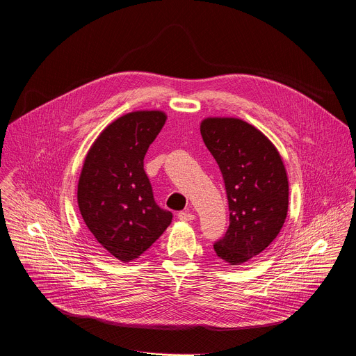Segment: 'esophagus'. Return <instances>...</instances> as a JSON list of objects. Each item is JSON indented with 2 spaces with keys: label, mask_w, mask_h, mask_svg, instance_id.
I'll return each instance as SVG.
<instances>
[{
  "label": "esophagus",
  "mask_w": 356,
  "mask_h": 356,
  "mask_svg": "<svg viewBox=\"0 0 356 356\" xmlns=\"http://www.w3.org/2000/svg\"><path fill=\"white\" fill-rule=\"evenodd\" d=\"M177 218H179L180 220H184V222H191V220L195 218V215H194L190 209H186V211L179 212V213H177Z\"/></svg>",
  "instance_id": "34e87169"
}]
</instances>
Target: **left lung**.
<instances>
[{
  "label": "left lung",
  "instance_id": "8db88e82",
  "mask_svg": "<svg viewBox=\"0 0 356 356\" xmlns=\"http://www.w3.org/2000/svg\"><path fill=\"white\" fill-rule=\"evenodd\" d=\"M200 131L220 169L230 211L226 234L213 250L239 266L266 250L285 223L286 169L275 145L242 118L207 117Z\"/></svg>",
  "mask_w": 356,
  "mask_h": 356
}]
</instances>
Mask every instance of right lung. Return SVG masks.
<instances>
[{
	"instance_id": "add662e5",
	"label": "right lung",
	"mask_w": 356,
	"mask_h": 356,
	"mask_svg": "<svg viewBox=\"0 0 356 356\" xmlns=\"http://www.w3.org/2000/svg\"><path fill=\"white\" fill-rule=\"evenodd\" d=\"M161 110L115 118L89 148L78 180V207L95 239L123 263L137 260L166 230L172 212L154 200L144 158L166 123Z\"/></svg>"
}]
</instances>
